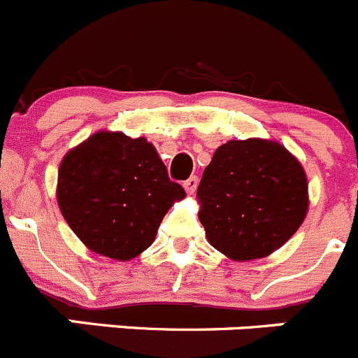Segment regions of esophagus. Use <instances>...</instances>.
I'll return each mask as SVG.
<instances>
[{
  "mask_svg": "<svg viewBox=\"0 0 358 358\" xmlns=\"http://www.w3.org/2000/svg\"><path fill=\"white\" fill-rule=\"evenodd\" d=\"M196 186H199V177H189L188 181H185V189L188 193H195V189H196Z\"/></svg>",
  "mask_w": 358,
  "mask_h": 358,
  "instance_id": "34e87169",
  "label": "esophagus"
}]
</instances>
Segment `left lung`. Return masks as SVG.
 I'll list each match as a JSON object with an SVG mask.
<instances>
[{
  "label": "left lung",
  "instance_id": "1",
  "mask_svg": "<svg viewBox=\"0 0 358 358\" xmlns=\"http://www.w3.org/2000/svg\"><path fill=\"white\" fill-rule=\"evenodd\" d=\"M207 241L228 258L274 253L308 214V177L274 141L248 138L220 145L196 189Z\"/></svg>",
  "mask_w": 358,
  "mask_h": 358
}]
</instances>
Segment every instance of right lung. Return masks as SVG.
Instances as JSON below:
<instances>
[{
    "label": "right lung",
    "mask_w": 358,
    "mask_h": 358,
    "mask_svg": "<svg viewBox=\"0 0 358 358\" xmlns=\"http://www.w3.org/2000/svg\"><path fill=\"white\" fill-rule=\"evenodd\" d=\"M56 195L66 223L93 253L126 262L155 243L163 216L186 193L144 137L98 131L64 155Z\"/></svg>",
    "instance_id": "right-lung-1"
}]
</instances>
